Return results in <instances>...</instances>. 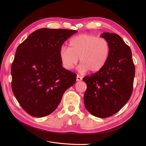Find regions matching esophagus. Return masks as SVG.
Here are the masks:
<instances>
[{
  "instance_id": "esophagus-1",
  "label": "esophagus",
  "mask_w": 146,
  "mask_h": 146,
  "mask_svg": "<svg viewBox=\"0 0 146 146\" xmlns=\"http://www.w3.org/2000/svg\"><path fill=\"white\" fill-rule=\"evenodd\" d=\"M81 80H82V77H81L80 76V75H77L76 76V81H78V82H79V81H81Z\"/></svg>"
}]
</instances>
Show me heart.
I'll use <instances>...</instances> for the list:
<instances>
[{"instance_id": "heart-1", "label": "heart", "mask_w": 146, "mask_h": 146, "mask_svg": "<svg viewBox=\"0 0 146 146\" xmlns=\"http://www.w3.org/2000/svg\"><path fill=\"white\" fill-rule=\"evenodd\" d=\"M110 53V44L106 39L94 35L82 34L70 39L69 48L60 49V58L63 66L68 70L75 68L80 58V72L85 73L88 70L97 72L106 64Z\"/></svg>"}]
</instances>
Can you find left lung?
Instances as JSON below:
<instances>
[{
	"label": "left lung",
	"mask_w": 146,
	"mask_h": 146,
	"mask_svg": "<svg viewBox=\"0 0 146 146\" xmlns=\"http://www.w3.org/2000/svg\"><path fill=\"white\" fill-rule=\"evenodd\" d=\"M110 53L106 64L98 72L83 78L87 88L85 108L93 115L107 118L118 112L131 98L135 76L131 49L120 36L104 33Z\"/></svg>",
	"instance_id": "1"
}]
</instances>
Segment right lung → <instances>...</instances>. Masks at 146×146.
Listing matches in <instances>:
<instances>
[{
  "label": "right lung",
  "instance_id": "right-lung-1",
  "mask_svg": "<svg viewBox=\"0 0 146 146\" xmlns=\"http://www.w3.org/2000/svg\"><path fill=\"white\" fill-rule=\"evenodd\" d=\"M77 31L42 28L18 46L11 66L12 90L21 107L35 117L56 109L76 75L62 66L60 51Z\"/></svg>",
  "mask_w": 146,
  "mask_h": 146
}]
</instances>
